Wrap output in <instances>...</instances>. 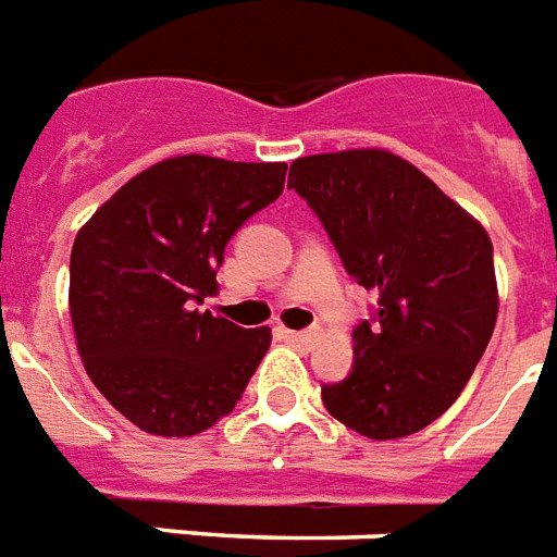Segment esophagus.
I'll list each match as a JSON object with an SVG mask.
<instances>
[{
    "instance_id": "obj_1",
    "label": "esophagus",
    "mask_w": 557,
    "mask_h": 557,
    "mask_svg": "<svg viewBox=\"0 0 557 557\" xmlns=\"http://www.w3.org/2000/svg\"><path fill=\"white\" fill-rule=\"evenodd\" d=\"M284 336H287V342H293V345H296V348H310V345H313L315 342V333L313 331H284Z\"/></svg>"
}]
</instances>
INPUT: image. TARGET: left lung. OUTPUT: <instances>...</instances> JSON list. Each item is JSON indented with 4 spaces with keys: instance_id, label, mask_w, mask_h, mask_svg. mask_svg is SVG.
<instances>
[{
    "instance_id": "obj_1",
    "label": "left lung",
    "mask_w": 557,
    "mask_h": 557,
    "mask_svg": "<svg viewBox=\"0 0 557 557\" xmlns=\"http://www.w3.org/2000/svg\"><path fill=\"white\" fill-rule=\"evenodd\" d=\"M342 264L380 293L354 331V371L324 385L331 417L371 440L417 434L451 408L497 322L492 238L429 175L388 149L293 160L290 181Z\"/></svg>"
}]
</instances>
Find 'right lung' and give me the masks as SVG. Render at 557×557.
<instances>
[{"instance_id": "1", "label": "right lung", "mask_w": 557, "mask_h": 557, "mask_svg": "<svg viewBox=\"0 0 557 557\" xmlns=\"http://www.w3.org/2000/svg\"><path fill=\"white\" fill-rule=\"evenodd\" d=\"M287 163L177 154L144 169L79 226L69 310L83 368L128 422L193 437L233 411L270 327L198 310L233 233L273 203Z\"/></svg>"}]
</instances>
